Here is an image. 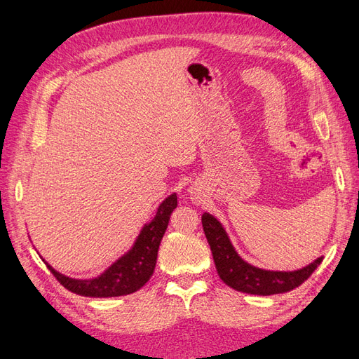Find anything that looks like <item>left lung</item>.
I'll return each instance as SVG.
<instances>
[{
	"label": "left lung",
	"mask_w": 359,
	"mask_h": 359,
	"mask_svg": "<svg viewBox=\"0 0 359 359\" xmlns=\"http://www.w3.org/2000/svg\"><path fill=\"white\" fill-rule=\"evenodd\" d=\"M203 229L212 249L217 274L236 291L252 295H273L292 291L311 276L323 257L294 271H274L255 267L243 259L231 243L224 225L210 213L201 216Z\"/></svg>",
	"instance_id": "8db88e82"
}]
</instances>
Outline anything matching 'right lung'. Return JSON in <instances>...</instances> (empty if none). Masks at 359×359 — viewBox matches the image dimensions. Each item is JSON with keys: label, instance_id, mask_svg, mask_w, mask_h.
Returning <instances> with one entry per match:
<instances>
[{"label": "right lung", "instance_id": "obj_1", "mask_svg": "<svg viewBox=\"0 0 359 359\" xmlns=\"http://www.w3.org/2000/svg\"><path fill=\"white\" fill-rule=\"evenodd\" d=\"M177 207V195L172 192L158 205L156 215L150 222L144 224L140 234L137 236L134 245L128 252L114 261L109 269L92 279H73L56 271L49 262L48 269L68 291L83 297L109 298L128 295L138 291L152 277L158 249L168 226L170 215Z\"/></svg>", "mask_w": 359, "mask_h": 359}]
</instances>
